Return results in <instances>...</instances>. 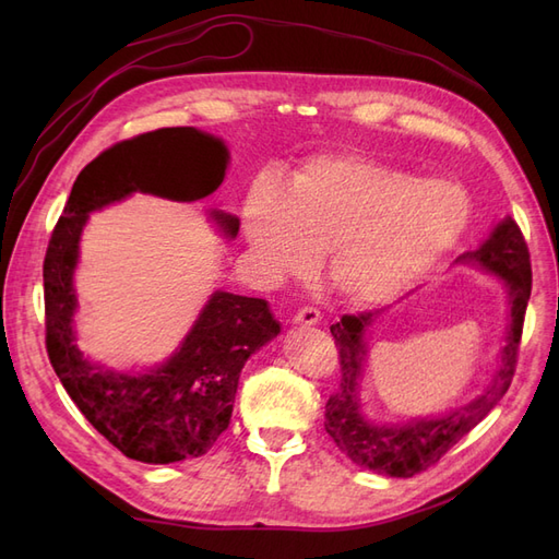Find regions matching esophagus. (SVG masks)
<instances>
[{"instance_id":"esophagus-1","label":"esophagus","mask_w":559,"mask_h":559,"mask_svg":"<svg viewBox=\"0 0 559 559\" xmlns=\"http://www.w3.org/2000/svg\"><path fill=\"white\" fill-rule=\"evenodd\" d=\"M292 321H294L296 326H314V324H319V321H321V314L314 308H302V310H298L294 314Z\"/></svg>"}]
</instances>
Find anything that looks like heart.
<instances>
[{"label":"heart","mask_w":559,"mask_h":559,"mask_svg":"<svg viewBox=\"0 0 559 559\" xmlns=\"http://www.w3.org/2000/svg\"><path fill=\"white\" fill-rule=\"evenodd\" d=\"M468 195L448 179L364 156H312L284 189L259 183L242 210L251 257L275 280L308 273L324 253L331 289L357 306H382L427 275L462 238Z\"/></svg>","instance_id":"b5f03b06"}]
</instances>
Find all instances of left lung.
Returning a JSON list of instances; mask_svg holds the SVG:
<instances>
[{
  "label": "left lung",
  "mask_w": 559,
  "mask_h": 559,
  "mask_svg": "<svg viewBox=\"0 0 559 559\" xmlns=\"http://www.w3.org/2000/svg\"><path fill=\"white\" fill-rule=\"evenodd\" d=\"M454 265L476 267L501 282L509 306L503 347L497 354V368L483 392L464 405L438 413L417 415L403 421H378L368 417L361 401V382L368 364V337L384 319V310L345 314L331 326L341 349L343 380L341 389L326 403V433L349 460L368 471L392 478H413L427 471L462 438L487 417V413L509 392L518 347L522 335L524 310L532 294V263L527 242L511 216L501 218L489 230L487 240L476 251H466Z\"/></svg>",
  "instance_id": "left-lung-1"
}]
</instances>
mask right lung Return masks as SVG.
<instances>
[{
    "label": "right lung",
    "mask_w": 559,
    "mask_h": 559,
    "mask_svg": "<svg viewBox=\"0 0 559 559\" xmlns=\"http://www.w3.org/2000/svg\"><path fill=\"white\" fill-rule=\"evenodd\" d=\"M230 151L198 128H163L107 148L76 177L44 261L46 349L76 408L130 460L173 464L205 454L228 429L245 364L280 335L270 302L216 289L165 361L121 370L86 357L76 345L74 275L81 235L93 212L148 193L195 202L224 183ZM224 240L240 218L207 210Z\"/></svg>",
    "instance_id": "1"
}]
</instances>
